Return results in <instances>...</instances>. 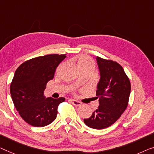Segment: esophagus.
<instances>
[{
  "label": "esophagus",
  "instance_id": "esophagus-1",
  "mask_svg": "<svg viewBox=\"0 0 154 154\" xmlns=\"http://www.w3.org/2000/svg\"><path fill=\"white\" fill-rule=\"evenodd\" d=\"M70 102H72V104L75 106H81V104H82V103L79 102V101H77L75 100H70Z\"/></svg>",
  "mask_w": 154,
  "mask_h": 154
}]
</instances>
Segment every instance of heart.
<instances>
[{
    "label": "heart",
    "instance_id": "b5f03b06",
    "mask_svg": "<svg viewBox=\"0 0 154 154\" xmlns=\"http://www.w3.org/2000/svg\"><path fill=\"white\" fill-rule=\"evenodd\" d=\"M77 65L79 66V69L82 70L86 68H95V63L93 59L86 55H81L77 58Z\"/></svg>",
    "mask_w": 154,
    "mask_h": 154
}]
</instances>
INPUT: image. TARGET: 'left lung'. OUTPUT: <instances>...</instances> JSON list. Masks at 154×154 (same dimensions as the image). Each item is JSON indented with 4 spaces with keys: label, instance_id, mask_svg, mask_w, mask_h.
Wrapping results in <instances>:
<instances>
[{
    "label": "left lung",
    "instance_id": "8db88e82",
    "mask_svg": "<svg viewBox=\"0 0 154 154\" xmlns=\"http://www.w3.org/2000/svg\"><path fill=\"white\" fill-rule=\"evenodd\" d=\"M96 59L101 76L96 91L100 106L84 122L88 127L103 129L116 122L127 109L131 83L120 64L100 57Z\"/></svg>",
    "mask_w": 154,
    "mask_h": 154
}]
</instances>
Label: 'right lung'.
Here are the masks:
<instances>
[{
	"label": "right lung",
	"instance_id": "1",
	"mask_svg": "<svg viewBox=\"0 0 154 154\" xmlns=\"http://www.w3.org/2000/svg\"><path fill=\"white\" fill-rule=\"evenodd\" d=\"M66 55L35 57L20 64L16 70L10 85L11 99L20 117L33 127L52 123L57 118L59 105L65 101L64 97L45 98L43 92Z\"/></svg>",
	"mask_w": 154,
	"mask_h": 154
}]
</instances>
